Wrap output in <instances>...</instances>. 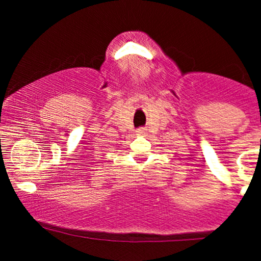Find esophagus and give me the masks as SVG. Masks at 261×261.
<instances>
[{"label":"esophagus","mask_w":261,"mask_h":261,"mask_svg":"<svg viewBox=\"0 0 261 261\" xmlns=\"http://www.w3.org/2000/svg\"><path fill=\"white\" fill-rule=\"evenodd\" d=\"M137 134H139V135L145 134V130H143V128H139V130H137Z\"/></svg>","instance_id":"34e87169"}]
</instances>
